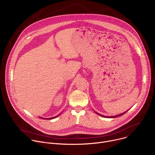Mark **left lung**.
<instances>
[{"mask_svg": "<svg viewBox=\"0 0 155 155\" xmlns=\"http://www.w3.org/2000/svg\"><path fill=\"white\" fill-rule=\"evenodd\" d=\"M126 112H124V113H123V114H120V115H117V116H114V117H105V116H103V115H100V114H97V113H96L97 114H98V115H101V116H102V117H108V118H116V117H119V116H121V115H124Z\"/></svg>", "mask_w": 155, "mask_h": 155, "instance_id": "left-lung-1", "label": "left lung"}]
</instances>
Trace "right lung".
I'll return each instance as SVG.
<instances>
[{
	"label": "right lung",
	"mask_w": 155,
	"mask_h": 155,
	"mask_svg": "<svg viewBox=\"0 0 155 155\" xmlns=\"http://www.w3.org/2000/svg\"><path fill=\"white\" fill-rule=\"evenodd\" d=\"M57 117H58V116L54 117H52V118H47V120H48V119H50H50H53V118H56ZM43 119H45V118H43Z\"/></svg>",
	"instance_id": "right-lung-1"
}]
</instances>
